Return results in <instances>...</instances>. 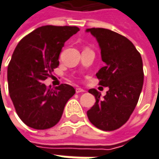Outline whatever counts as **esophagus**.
I'll return each mask as SVG.
<instances>
[{
	"label": "esophagus",
	"instance_id": "obj_1",
	"mask_svg": "<svg viewBox=\"0 0 159 159\" xmlns=\"http://www.w3.org/2000/svg\"><path fill=\"white\" fill-rule=\"evenodd\" d=\"M83 92H85V90H84V89H80V88H78V89H76L77 94H79V93H83Z\"/></svg>",
	"mask_w": 159,
	"mask_h": 159
}]
</instances>
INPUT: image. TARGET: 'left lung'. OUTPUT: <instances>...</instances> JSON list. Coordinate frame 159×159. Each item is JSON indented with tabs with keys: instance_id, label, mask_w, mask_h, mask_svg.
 <instances>
[{
	"instance_id": "1",
	"label": "left lung",
	"mask_w": 159,
	"mask_h": 159,
	"mask_svg": "<svg viewBox=\"0 0 159 159\" xmlns=\"http://www.w3.org/2000/svg\"><path fill=\"white\" fill-rule=\"evenodd\" d=\"M96 38L102 62L96 77L99 85L108 87L103 97L96 89L95 105L88 111L89 121L103 131H113L126 123L137 104L143 85V68L141 54L125 36L104 28L87 29Z\"/></svg>"
}]
</instances>
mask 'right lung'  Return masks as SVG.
Masks as SVG:
<instances>
[{"mask_svg": "<svg viewBox=\"0 0 159 159\" xmlns=\"http://www.w3.org/2000/svg\"><path fill=\"white\" fill-rule=\"evenodd\" d=\"M78 31L77 26L44 25L16 47L8 65L9 96L18 117L32 128L44 130L57 125L66 102L75 94L70 85L48 89L43 81L58 67L64 42Z\"/></svg>", "mask_w": 159, "mask_h": 159, "instance_id": "add662e5", "label": "right lung"}]
</instances>
